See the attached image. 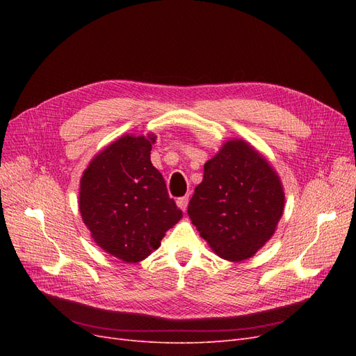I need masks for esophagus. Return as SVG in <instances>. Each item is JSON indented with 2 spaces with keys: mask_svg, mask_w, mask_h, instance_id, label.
<instances>
[{
  "mask_svg": "<svg viewBox=\"0 0 356 356\" xmlns=\"http://www.w3.org/2000/svg\"><path fill=\"white\" fill-rule=\"evenodd\" d=\"M188 200H190V197L188 196H184V197H179L178 200H177V203H178V207L186 212V209H187V207H188Z\"/></svg>",
  "mask_w": 356,
  "mask_h": 356,
  "instance_id": "esophagus-1",
  "label": "esophagus"
}]
</instances>
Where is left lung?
Segmentation results:
<instances>
[{
	"instance_id": "1",
	"label": "left lung",
	"mask_w": 356,
	"mask_h": 356,
	"mask_svg": "<svg viewBox=\"0 0 356 356\" xmlns=\"http://www.w3.org/2000/svg\"><path fill=\"white\" fill-rule=\"evenodd\" d=\"M285 208L279 175L245 139H229L204 163L188 217L211 250L227 261L248 260L270 241Z\"/></svg>"
}]
</instances>
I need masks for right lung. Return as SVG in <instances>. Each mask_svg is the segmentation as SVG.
Returning <instances> with one entry per match:
<instances>
[{
	"label": "right lung",
	"instance_id": "1",
	"mask_svg": "<svg viewBox=\"0 0 356 356\" xmlns=\"http://www.w3.org/2000/svg\"><path fill=\"white\" fill-rule=\"evenodd\" d=\"M156 135H124L101 149L80 179L83 222L101 250L139 263L182 218L149 154Z\"/></svg>",
	"mask_w": 356,
	"mask_h": 356
}]
</instances>
